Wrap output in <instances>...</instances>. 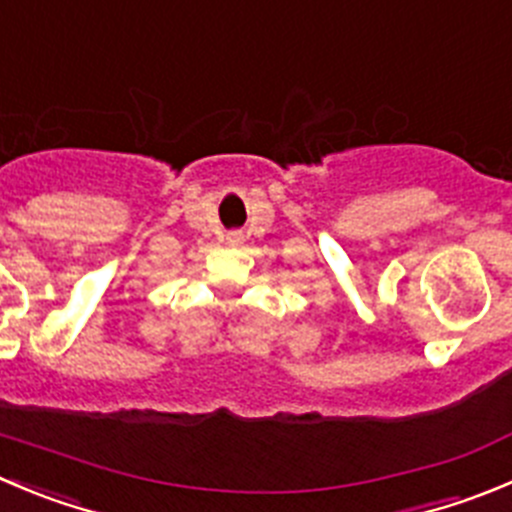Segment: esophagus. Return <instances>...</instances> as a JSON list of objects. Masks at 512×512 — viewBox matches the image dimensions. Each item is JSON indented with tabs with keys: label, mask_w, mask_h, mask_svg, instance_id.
<instances>
[{
	"label": "esophagus",
	"mask_w": 512,
	"mask_h": 512,
	"mask_svg": "<svg viewBox=\"0 0 512 512\" xmlns=\"http://www.w3.org/2000/svg\"><path fill=\"white\" fill-rule=\"evenodd\" d=\"M227 242H229V245H242V234L240 232H229Z\"/></svg>",
	"instance_id": "1"
}]
</instances>
